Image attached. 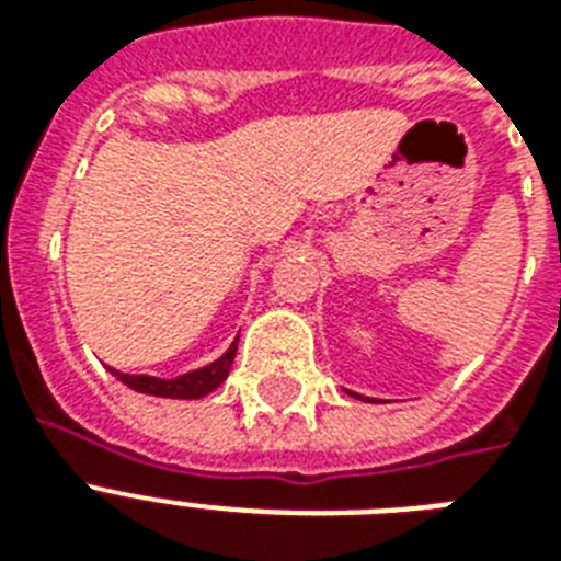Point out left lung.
I'll list each match as a JSON object with an SVG mask.
<instances>
[{
    "mask_svg": "<svg viewBox=\"0 0 561 561\" xmlns=\"http://www.w3.org/2000/svg\"><path fill=\"white\" fill-rule=\"evenodd\" d=\"M352 396H355V399H360V401H373V399H364V396H358V392H352Z\"/></svg>",
    "mask_w": 561,
    "mask_h": 561,
    "instance_id": "8db88e82",
    "label": "left lung"
}]
</instances>
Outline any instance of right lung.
Masks as SVG:
<instances>
[{
    "mask_svg": "<svg viewBox=\"0 0 561 561\" xmlns=\"http://www.w3.org/2000/svg\"><path fill=\"white\" fill-rule=\"evenodd\" d=\"M238 341L229 346L218 360H211L209 367L192 369L186 375H178V378H153V375H127L113 369L118 381L127 383L130 390L148 392V396H160V399H203L206 392H211L215 387L227 381L229 367L236 360Z\"/></svg>",
    "mask_w": 561,
    "mask_h": 561,
    "instance_id": "1",
    "label": "right lung"
}]
</instances>
